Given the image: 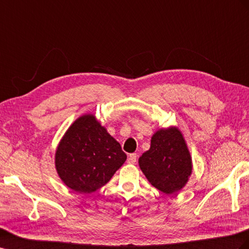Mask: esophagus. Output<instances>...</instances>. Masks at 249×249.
Here are the masks:
<instances>
[{
	"mask_svg": "<svg viewBox=\"0 0 249 249\" xmlns=\"http://www.w3.org/2000/svg\"><path fill=\"white\" fill-rule=\"evenodd\" d=\"M136 160H137V155L135 153H133V154H130V156L127 157V163L129 164H134L136 162Z\"/></svg>",
	"mask_w": 249,
	"mask_h": 249,
	"instance_id": "obj_1",
	"label": "esophagus"
}]
</instances>
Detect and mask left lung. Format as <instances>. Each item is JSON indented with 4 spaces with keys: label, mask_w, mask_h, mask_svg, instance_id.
I'll list each match as a JSON object with an SVG mask.
<instances>
[{
    "label": "left lung",
    "mask_w": 249,
    "mask_h": 249,
    "mask_svg": "<svg viewBox=\"0 0 249 249\" xmlns=\"http://www.w3.org/2000/svg\"><path fill=\"white\" fill-rule=\"evenodd\" d=\"M138 162L150 183L166 195L176 194L182 189L193 170L185 140L175 126L154 134L150 150L141 155Z\"/></svg>",
    "instance_id": "left-lung-1"
}]
</instances>
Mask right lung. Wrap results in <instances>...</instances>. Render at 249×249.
Returning <instances> with one entry per match:
<instances>
[{
  "mask_svg": "<svg viewBox=\"0 0 249 249\" xmlns=\"http://www.w3.org/2000/svg\"><path fill=\"white\" fill-rule=\"evenodd\" d=\"M125 160L122 146L92 114L70 125L55 153L59 178L79 194H91L104 186Z\"/></svg>",
  "mask_w": 249,
  "mask_h": 249,
  "instance_id": "add662e5",
  "label": "right lung"
}]
</instances>
